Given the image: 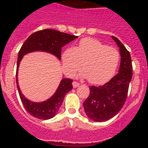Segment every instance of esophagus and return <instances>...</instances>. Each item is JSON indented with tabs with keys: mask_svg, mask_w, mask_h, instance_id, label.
I'll return each mask as SVG.
<instances>
[{
	"mask_svg": "<svg viewBox=\"0 0 148 148\" xmlns=\"http://www.w3.org/2000/svg\"><path fill=\"white\" fill-rule=\"evenodd\" d=\"M78 86H79V83H78L77 82H73V87H74V88H76V87H78Z\"/></svg>",
	"mask_w": 148,
	"mask_h": 148,
	"instance_id": "1",
	"label": "esophagus"
}]
</instances>
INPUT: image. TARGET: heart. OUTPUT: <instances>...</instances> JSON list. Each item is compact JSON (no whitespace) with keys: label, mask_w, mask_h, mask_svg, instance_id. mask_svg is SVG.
<instances>
[{"label":"heart","mask_w":148,"mask_h":148,"mask_svg":"<svg viewBox=\"0 0 148 148\" xmlns=\"http://www.w3.org/2000/svg\"><path fill=\"white\" fill-rule=\"evenodd\" d=\"M120 55L114 47H108L100 40L84 38L75 47H70L61 54L62 68L65 74L73 76L82 68L81 76L87 78L93 84H103L114 75Z\"/></svg>","instance_id":"obj_1"}]
</instances>
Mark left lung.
Instances as JSON below:
<instances>
[{"label": "left lung", "mask_w": 148, "mask_h": 148, "mask_svg": "<svg viewBox=\"0 0 148 148\" xmlns=\"http://www.w3.org/2000/svg\"><path fill=\"white\" fill-rule=\"evenodd\" d=\"M112 38L119 47L121 55L119 73L103 86L90 87L89 97L83 103L88 118L95 121H107L121 110L127 97L129 84L133 75L129 51L117 38Z\"/></svg>", "instance_id": "1"}]
</instances>
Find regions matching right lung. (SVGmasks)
<instances>
[{
	"label": "right lung",
	"instance_id": "right-lung-1",
	"mask_svg": "<svg viewBox=\"0 0 148 148\" xmlns=\"http://www.w3.org/2000/svg\"><path fill=\"white\" fill-rule=\"evenodd\" d=\"M77 38L78 36L75 35L47 29L32 34L22 45L18 53L17 61L16 83L23 107L31 116L44 120L49 119L54 117L61 108L65 95L73 89V80L70 78H63L54 95L48 100L40 103L31 101L24 97L18 86V70L23 56L35 51H43L53 54L60 60L61 48Z\"/></svg>",
	"mask_w": 148,
	"mask_h": 148
}]
</instances>
